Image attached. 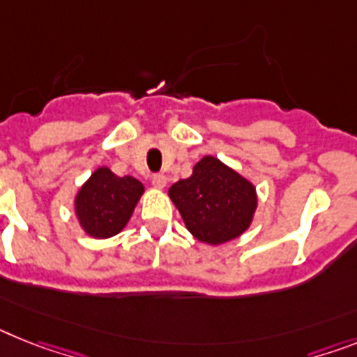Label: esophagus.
Wrapping results in <instances>:
<instances>
[{
	"mask_svg": "<svg viewBox=\"0 0 357 357\" xmlns=\"http://www.w3.org/2000/svg\"><path fill=\"white\" fill-rule=\"evenodd\" d=\"M152 185L155 188H163L167 185V178H165V174H154L152 176Z\"/></svg>",
	"mask_w": 357,
	"mask_h": 357,
	"instance_id": "34e87169",
	"label": "esophagus"
}]
</instances>
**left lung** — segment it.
Segmentation results:
<instances>
[{
    "instance_id": "left-lung-1",
    "label": "left lung",
    "mask_w": 357,
    "mask_h": 357,
    "mask_svg": "<svg viewBox=\"0 0 357 357\" xmlns=\"http://www.w3.org/2000/svg\"><path fill=\"white\" fill-rule=\"evenodd\" d=\"M169 196L187 229L211 245L243 234L257 205L252 183L212 155L194 167L190 178L174 183Z\"/></svg>"
}]
</instances>
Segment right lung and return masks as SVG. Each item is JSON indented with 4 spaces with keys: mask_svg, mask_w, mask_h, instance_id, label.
Wrapping results in <instances>:
<instances>
[{
    "mask_svg": "<svg viewBox=\"0 0 357 357\" xmlns=\"http://www.w3.org/2000/svg\"><path fill=\"white\" fill-rule=\"evenodd\" d=\"M143 194V185L130 176H116L107 167L96 170L76 197V212L86 234L116 236L127 225Z\"/></svg>",
    "mask_w": 357,
    "mask_h": 357,
    "instance_id": "1",
    "label": "right lung"
}]
</instances>
